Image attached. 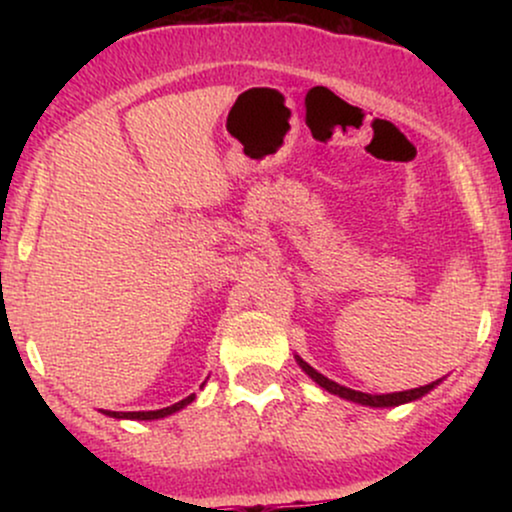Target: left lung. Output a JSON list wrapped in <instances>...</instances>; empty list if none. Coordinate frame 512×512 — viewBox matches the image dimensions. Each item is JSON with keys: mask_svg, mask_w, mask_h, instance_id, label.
Masks as SVG:
<instances>
[{"mask_svg": "<svg viewBox=\"0 0 512 512\" xmlns=\"http://www.w3.org/2000/svg\"><path fill=\"white\" fill-rule=\"evenodd\" d=\"M296 361H298V366H301L305 373H308L310 378H313L315 383L322 387V390L332 392V395H337L342 399H349V402L363 404V407H399V404L414 402V399L428 395V392H431L433 387L440 383V380H436V383H431V385L414 387V390H404V392H390V395H366V392H356V390H351V387H344V385L334 383V380H330V378H325V375L317 373L313 366H308L301 356H296Z\"/></svg>", "mask_w": 512, "mask_h": 512, "instance_id": "1", "label": "left lung"}]
</instances>
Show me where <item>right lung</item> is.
Instances as JSON below:
<instances>
[{"mask_svg": "<svg viewBox=\"0 0 512 512\" xmlns=\"http://www.w3.org/2000/svg\"><path fill=\"white\" fill-rule=\"evenodd\" d=\"M190 402H195V395H190V397L180 399V402L170 404V407H166V409H156V411H108V409H103V414H105V416H113V419L154 421V419H163V416H170V414H175V411L185 409L187 404H190Z\"/></svg>", "mask_w": 512, "mask_h": 512, "instance_id": "obj_1", "label": "right lung"}]
</instances>
